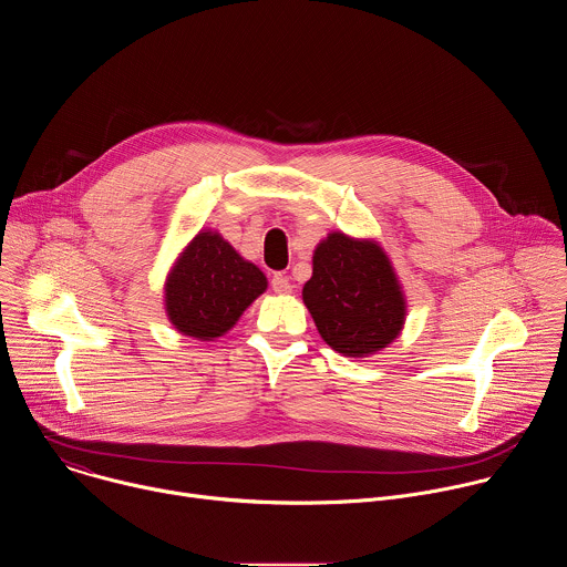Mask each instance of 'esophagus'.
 Listing matches in <instances>:
<instances>
[{
	"mask_svg": "<svg viewBox=\"0 0 567 567\" xmlns=\"http://www.w3.org/2000/svg\"><path fill=\"white\" fill-rule=\"evenodd\" d=\"M271 289H274L276 293L285 296V293H291V282H289V278H287V276L276 274V276L271 278Z\"/></svg>",
	"mask_w": 567,
	"mask_h": 567,
	"instance_id": "1",
	"label": "esophagus"
}]
</instances>
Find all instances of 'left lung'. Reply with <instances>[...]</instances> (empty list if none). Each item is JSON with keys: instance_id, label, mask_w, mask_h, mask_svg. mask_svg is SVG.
<instances>
[{"instance_id": "8db88e82", "label": "left lung", "mask_w": 567, "mask_h": 567, "mask_svg": "<svg viewBox=\"0 0 567 567\" xmlns=\"http://www.w3.org/2000/svg\"><path fill=\"white\" fill-rule=\"evenodd\" d=\"M320 339L352 359L388 348L406 326V293L385 249L372 237L332 230L311 256L302 287Z\"/></svg>"}]
</instances>
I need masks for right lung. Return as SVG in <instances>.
I'll use <instances>...</instances> for the list:
<instances>
[{
	"label": "right lung",
	"mask_w": 567,
	"mask_h": 567,
	"mask_svg": "<svg viewBox=\"0 0 567 567\" xmlns=\"http://www.w3.org/2000/svg\"><path fill=\"white\" fill-rule=\"evenodd\" d=\"M267 285V276L241 258L219 230L202 228L166 276V316L179 334L215 341L235 328Z\"/></svg>",
	"instance_id": "obj_1"
}]
</instances>
